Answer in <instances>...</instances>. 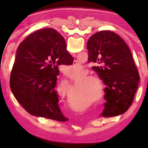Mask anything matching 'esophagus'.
<instances>
[{
  "label": "esophagus",
  "mask_w": 148,
  "mask_h": 148,
  "mask_svg": "<svg viewBox=\"0 0 148 148\" xmlns=\"http://www.w3.org/2000/svg\"><path fill=\"white\" fill-rule=\"evenodd\" d=\"M72 56H76V55H75V54H72Z\"/></svg>",
  "instance_id": "1"
}]
</instances>
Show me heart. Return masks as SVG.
<instances>
[{
	"mask_svg": "<svg viewBox=\"0 0 148 148\" xmlns=\"http://www.w3.org/2000/svg\"><path fill=\"white\" fill-rule=\"evenodd\" d=\"M78 69V68H74V66H71V69H69L68 70V74L69 75V76H73L74 74H75V72H74L75 70H76V69ZM96 78H97V77H95V76H86V77H85L84 78L82 79V80H83V81H84V80L95 79H96ZM86 84V86H85ZM92 87V85H91V84L89 85V83H88V82H87V83L85 84V86H84V89L87 90V89H91Z\"/></svg>",
	"mask_w": 148,
	"mask_h": 148,
	"instance_id": "obj_1",
	"label": "heart"
}]
</instances>
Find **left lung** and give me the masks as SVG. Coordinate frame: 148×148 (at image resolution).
<instances>
[{
  "label": "left lung",
  "mask_w": 148,
  "mask_h": 148,
  "mask_svg": "<svg viewBox=\"0 0 148 148\" xmlns=\"http://www.w3.org/2000/svg\"><path fill=\"white\" fill-rule=\"evenodd\" d=\"M89 61L97 63L92 69L108 86L103 117L124 114L131 106L140 82L131 50L114 32L102 31L90 37L87 44Z\"/></svg>",
  "instance_id": "8db88e82"
}]
</instances>
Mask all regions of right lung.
Returning a JSON list of instances; mask_svg holds the SVG:
<instances>
[{"label": "right lung", "mask_w": 148, "mask_h": 148, "mask_svg": "<svg viewBox=\"0 0 148 148\" xmlns=\"http://www.w3.org/2000/svg\"><path fill=\"white\" fill-rule=\"evenodd\" d=\"M74 61L64 39L53 29L30 34L17 47L10 86L14 96L29 114L66 121L58 105L55 87L58 66Z\"/></svg>", "instance_id": "1"}]
</instances>
